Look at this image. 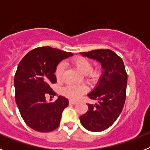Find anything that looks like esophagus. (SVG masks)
I'll return each mask as SVG.
<instances>
[{"mask_svg":"<svg viewBox=\"0 0 150 150\" xmlns=\"http://www.w3.org/2000/svg\"><path fill=\"white\" fill-rule=\"evenodd\" d=\"M69 103H70V104H73V105L77 104V102L75 101V100H69Z\"/></svg>","mask_w":150,"mask_h":150,"instance_id":"obj_1","label":"esophagus"}]
</instances>
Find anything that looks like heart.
<instances>
[{"label":"heart","mask_w":150,"mask_h":150,"mask_svg":"<svg viewBox=\"0 0 150 150\" xmlns=\"http://www.w3.org/2000/svg\"><path fill=\"white\" fill-rule=\"evenodd\" d=\"M72 65L77 69L79 72L83 74H86V76L88 78H95L98 72L91 69V64L90 62L84 58L78 57L73 59L71 62ZM64 71V66L62 63L59 64L55 69V76L58 80H60L63 75ZM86 91V87L85 86H76V85H70L67 86L63 89L64 95L71 99H78L83 93Z\"/></svg>","instance_id":"heart-1"}]
</instances>
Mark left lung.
Here are the masks:
<instances>
[{
    "instance_id": "obj_1",
    "label": "left lung",
    "mask_w": 150,
    "mask_h": 150,
    "mask_svg": "<svg viewBox=\"0 0 150 150\" xmlns=\"http://www.w3.org/2000/svg\"><path fill=\"white\" fill-rule=\"evenodd\" d=\"M80 54L100 62L104 72L95 88L88 94L98 103L88 104V111L79 116V120L88 131L102 132L115 122L122 110L128 75L122 59L112 50H96Z\"/></svg>"
}]
</instances>
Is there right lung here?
<instances>
[{
	"mask_svg": "<svg viewBox=\"0 0 150 150\" xmlns=\"http://www.w3.org/2000/svg\"><path fill=\"white\" fill-rule=\"evenodd\" d=\"M72 55L43 46L29 52L18 64L14 77L16 102L25 122L37 132H52L60 124L68 100L59 96L53 103H49L45 95H56L50 86L57 82L55 69L61 61Z\"/></svg>",
	"mask_w": 150,
	"mask_h": 150,
	"instance_id": "1",
	"label": "right lung"
}]
</instances>
